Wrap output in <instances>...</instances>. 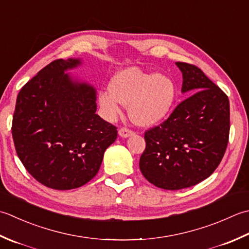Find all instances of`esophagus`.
<instances>
[{"label": "esophagus", "instance_id": "esophagus-1", "mask_svg": "<svg viewBox=\"0 0 249 249\" xmlns=\"http://www.w3.org/2000/svg\"><path fill=\"white\" fill-rule=\"evenodd\" d=\"M118 133H119V135L121 136V138H128V136L133 134L134 132L132 131V130H130V129H128V128H125V126H123V128L119 129Z\"/></svg>", "mask_w": 249, "mask_h": 249}]
</instances>
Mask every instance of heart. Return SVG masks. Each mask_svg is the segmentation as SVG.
Masks as SVG:
<instances>
[{
  "mask_svg": "<svg viewBox=\"0 0 249 249\" xmlns=\"http://www.w3.org/2000/svg\"><path fill=\"white\" fill-rule=\"evenodd\" d=\"M175 99L176 85L170 76L129 68L114 76L98 100L107 119H115L124 105H130V117L136 124L151 125L170 114Z\"/></svg>",
  "mask_w": 249,
  "mask_h": 249,
  "instance_id": "b5f03b06",
  "label": "heart"
}]
</instances>
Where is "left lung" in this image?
<instances>
[{
	"label": "left lung",
	"mask_w": 249,
	"mask_h": 249,
	"mask_svg": "<svg viewBox=\"0 0 249 249\" xmlns=\"http://www.w3.org/2000/svg\"><path fill=\"white\" fill-rule=\"evenodd\" d=\"M182 73L181 91L188 98L163 123L145 131L140 170L151 184L179 190L213 174L224 157L230 132L228 95L201 69L176 62Z\"/></svg>",
	"instance_id": "left-lung-1"
}]
</instances>
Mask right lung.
I'll return each mask as SVG.
<instances>
[{"mask_svg": "<svg viewBox=\"0 0 249 249\" xmlns=\"http://www.w3.org/2000/svg\"><path fill=\"white\" fill-rule=\"evenodd\" d=\"M79 63L57 59L40 70L19 91L13 116L20 161L38 182L55 190L92 179L117 139V126L95 114V90L64 74Z\"/></svg>", "mask_w": 249, "mask_h": 249, "instance_id": "obj_1", "label": "right lung"}]
</instances>
